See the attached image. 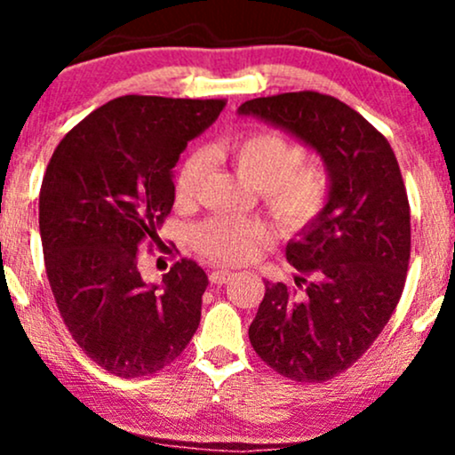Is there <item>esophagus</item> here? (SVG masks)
I'll return each instance as SVG.
<instances>
[{
  "instance_id": "1",
  "label": "esophagus",
  "mask_w": 455,
  "mask_h": 455,
  "mask_svg": "<svg viewBox=\"0 0 455 455\" xmlns=\"http://www.w3.org/2000/svg\"><path fill=\"white\" fill-rule=\"evenodd\" d=\"M231 278H233V274H231V271H227V269H216V271H212V274H210L212 284H227V282Z\"/></svg>"
}]
</instances>
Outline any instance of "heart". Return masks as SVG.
I'll return each mask as SVG.
<instances>
[{
	"label": "heart",
	"instance_id": "heart-1",
	"mask_svg": "<svg viewBox=\"0 0 455 455\" xmlns=\"http://www.w3.org/2000/svg\"><path fill=\"white\" fill-rule=\"evenodd\" d=\"M239 175L259 188L265 205L280 224L299 228L310 224L329 198V180L316 164H306L304 151L278 132H252L224 145ZM207 169V154L192 151L175 175V192L190 198ZM263 235V224L248 218L213 216L192 228V239L207 257L220 263L242 260Z\"/></svg>",
	"mask_w": 455,
	"mask_h": 455
}]
</instances>
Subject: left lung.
Instances as JSON below:
<instances>
[{"mask_svg":"<svg viewBox=\"0 0 455 455\" xmlns=\"http://www.w3.org/2000/svg\"><path fill=\"white\" fill-rule=\"evenodd\" d=\"M284 130L325 164L323 212L286 243L295 284L265 282L250 344L282 377L333 379L357 362L398 306L411 259V212L387 139L318 92L254 98L237 108Z\"/></svg>","mask_w":455,"mask_h":455,"instance_id":"obj_1","label":"left lung"}]
</instances>
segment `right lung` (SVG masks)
<instances>
[{
    "mask_svg": "<svg viewBox=\"0 0 455 455\" xmlns=\"http://www.w3.org/2000/svg\"><path fill=\"white\" fill-rule=\"evenodd\" d=\"M224 100L124 96L87 115L51 156L40 237L55 304L78 347L115 377L158 372L201 323L207 274L181 259L148 284L139 245L175 203L173 169Z\"/></svg>",
    "mask_w": 455,
    "mask_h": 455,
    "instance_id": "1",
    "label": "right lung"
}]
</instances>
